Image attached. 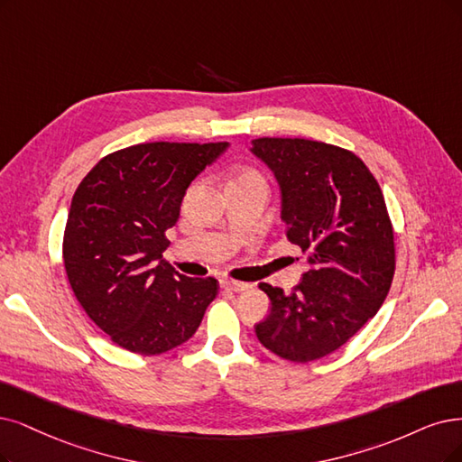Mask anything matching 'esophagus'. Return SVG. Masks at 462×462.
Masks as SVG:
<instances>
[{
    "label": "esophagus",
    "instance_id": "1",
    "mask_svg": "<svg viewBox=\"0 0 462 462\" xmlns=\"http://www.w3.org/2000/svg\"><path fill=\"white\" fill-rule=\"evenodd\" d=\"M220 287H222V289H226V291L240 293V291H245V289H249V283L236 282V280H228V278H222V280H220Z\"/></svg>",
    "mask_w": 462,
    "mask_h": 462
}]
</instances>
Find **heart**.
Listing matches in <instances>:
<instances>
[{
	"label": "heart",
	"mask_w": 462,
	"mask_h": 462,
	"mask_svg": "<svg viewBox=\"0 0 462 462\" xmlns=\"http://www.w3.org/2000/svg\"><path fill=\"white\" fill-rule=\"evenodd\" d=\"M242 180H259V182H263L261 175L254 173V171H249V169L240 171V173H236L230 182H242Z\"/></svg>",
	"instance_id": "obj_1"
}]
</instances>
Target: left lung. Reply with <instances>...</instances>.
I'll return each instance as SVG.
<instances>
[{"label": "left lung", "mask_w": 462, "mask_h": 462, "mask_svg": "<svg viewBox=\"0 0 462 462\" xmlns=\"http://www.w3.org/2000/svg\"><path fill=\"white\" fill-rule=\"evenodd\" d=\"M251 144L278 180L287 240L310 264L293 293L259 285L272 306L254 333L283 360L314 362L360 331L390 291L396 251L384 196L348 150L306 139Z\"/></svg>", "instance_id": "8db88e82"}]
</instances>
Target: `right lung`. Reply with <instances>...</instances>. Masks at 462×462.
<instances>
[{"label":"right lung","instance_id":"obj_1","mask_svg":"<svg viewBox=\"0 0 462 462\" xmlns=\"http://www.w3.org/2000/svg\"><path fill=\"white\" fill-rule=\"evenodd\" d=\"M228 143H146L102 158L68 213L62 259L83 310L116 345L163 354L190 338L218 293L162 261L186 188Z\"/></svg>","mask_w":462,"mask_h":462}]
</instances>
